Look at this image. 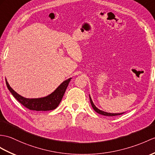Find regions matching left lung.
<instances>
[{
	"mask_svg": "<svg viewBox=\"0 0 155 155\" xmlns=\"http://www.w3.org/2000/svg\"><path fill=\"white\" fill-rule=\"evenodd\" d=\"M89 98H90V101H91V105H92V107H93V109L94 110V111H96V112L98 113L99 114H101V115H103V116H119V115H121L123 114L124 113H117V114H111V113H107V112H106V111H102L99 110L98 108H97V107H96V106L94 104V103H93L92 100L91 99V96L89 95Z\"/></svg>",
	"mask_w": 155,
	"mask_h": 155,
	"instance_id": "8db88e82",
	"label": "left lung"
}]
</instances>
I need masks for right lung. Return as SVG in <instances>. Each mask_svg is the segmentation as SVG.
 <instances>
[{"mask_svg":"<svg viewBox=\"0 0 155 155\" xmlns=\"http://www.w3.org/2000/svg\"><path fill=\"white\" fill-rule=\"evenodd\" d=\"M71 78L63 81L51 94L39 98H24L18 94L10 87L6 79H5V81L7 88L11 92V94L24 106L29 110L34 111H49L55 109L59 106L66 91L68 84L71 81Z\"/></svg>","mask_w":155,"mask_h":155,"instance_id":"add662e5","label":"right lung"}]
</instances>
